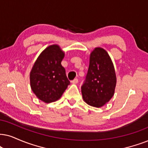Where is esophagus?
Masks as SVG:
<instances>
[{
	"instance_id": "esophagus-1",
	"label": "esophagus",
	"mask_w": 148,
	"mask_h": 148,
	"mask_svg": "<svg viewBox=\"0 0 148 148\" xmlns=\"http://www.w3.org/2000/svg\"><path fill=\"white\" fill-rule=\"evenodd\" d=\"M78 78H74V80H72V83H73V84H76V83H78Z\"/></svg>"
}]
</instances>
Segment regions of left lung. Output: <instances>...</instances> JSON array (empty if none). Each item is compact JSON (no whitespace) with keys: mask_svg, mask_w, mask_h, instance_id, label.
Here are the masks:
<instances>
[{"mask_svg":"<svg viewBox=\"0 0 148 148\" xmlns=\"http://www.w3.org/2000/svg\"><path fill=\"white\" fill-rule=\"evenodd\" d=\"M115 86L116 75L111 58L103 48H95L81 86L83 100L89 105L101 107L113 96Z\"/></svg>","mask_w":148,"mask_h":148,"instance_id":"left-lung-1","label":"left lung"}]
</instances>
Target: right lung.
<instances>
[{
    "instance_id": "right-lung-1",
    "label": "right lung",
    "mask_w": 148,
    "mask_h": 148,
    "mask_svg": "<svg viewBox=\"0 0 148 148\" xmlns=\"http://www.w3.org/2000/svg\"><path fill=\"white\" fill-rule=\"evenodd\" d=\"M63 57L64 53L59 46H48L37 58L30 74L33 93L46 103L60 98L70 84L61 63Z\"/></svg>"
}]
</instances>
